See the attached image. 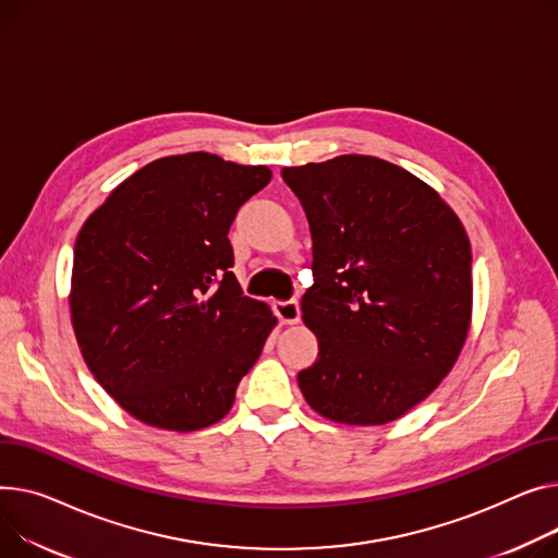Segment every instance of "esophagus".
<instances>
[{
	"instance_id": "1",
	"label": "esophagus",
	"mask_w": 558,
	"mask_h": 558,
	"mask_svg": "<svg viewBox=\"0 0 558 558\" xmlns=\"http://www.w3.org/2000/svg\"><path fill=\"white\" fill-rule=\"evenodd\" d=\"M274 312L278 316V320L282 325H295L301 320V307L295 301H287V303H276L274 305Z\"/></svg>"
}]
</instances>
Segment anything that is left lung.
<instances>
[{"instance_id":"left-lung-1","label":"left lung","mask_w":558,"mask_h":558,"mask_svg":"<svg viewBox=\"0 0 558 558\" xmlns=\"http://www.w3.org/2000/svg\"><path fill=\"white\" fill-rule=\"evenodd\" d=\"M312 231L303 320L318 359L299 373L314 411L381 426L456 365L473 312L471 242L456 210L408 170L367 155L282 168Z\"/></svg>"}]
</instances>
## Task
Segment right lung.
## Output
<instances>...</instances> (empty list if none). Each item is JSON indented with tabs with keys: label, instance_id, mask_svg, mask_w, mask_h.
<instances>
[{
	"label": "right lung",
	"instance_id": "obj_1",
	"mask_svg": "<svg viewBox=\"0 0 558 558\" xmlns=\"http://www.w3.org/2000/svg\"><path fill=\"white\" fill-rule=\"evenodd\" d=\"M267 166L185 153L143 166L85 219L71 325L96 381L138 422L213 426L235 401L276 316L242 295L229 229Z\"/></svg>",
	"mask_w": 558,
	"mask_h": 558
}]
</instances>
